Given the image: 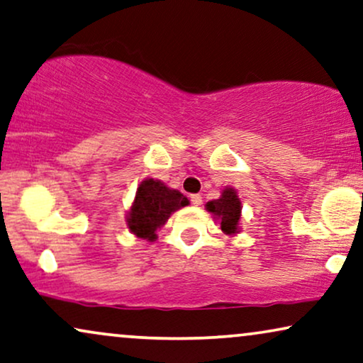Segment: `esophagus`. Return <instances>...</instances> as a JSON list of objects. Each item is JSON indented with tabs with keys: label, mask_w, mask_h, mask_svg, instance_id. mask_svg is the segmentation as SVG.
<instances>
[{
	"label": "esophagus",
	"mask_w": 363,
	"mask_h": 363,
	"mask_svg": "<svg viewBox=\"0 0 363 363\" xmlns=\"http://www.w3.org/2000/svg\"><path fill=\"white\" fill-rule=\"evenodd\" d=\"M191 202H192V204H194V206H201V204H202V197H201L199 194H192V196H191Z\"/></svg>",
	"instance_id": "esophagus-1"
}]
</instances>
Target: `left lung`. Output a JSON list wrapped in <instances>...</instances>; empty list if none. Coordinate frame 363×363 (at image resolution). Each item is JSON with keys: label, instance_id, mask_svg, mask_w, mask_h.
<instances>
[{"label": "left lung", "instance_id": "1", "mask_svg": "<svg viewBox=\"0 0 363 363\" xmlns=\"http://www.w3.org/2000/svg\"><path fill=\"white\" fill-rule=\"evenodd\" d=\"M206 209L211 214L216 216V219L220 220V229L225 232L227 235H234L239 232V220H240V201L238 192L232 187H225L222 191V196L219 199H214L207 202Z\"/></svg>", "mask_w": 363, "mask_h": 363}]
</instances>
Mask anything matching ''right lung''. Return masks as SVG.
Instances as JSON below:
<instances>
[{
    "label": "right lung",
    "instance_id": "add662e5",
    "mask_svg": "<svg viewBox=\"0 0 363 363\" xmlns=\"http://www.w3.org/2000/svg\"><path fill=\"white\" fill-rule=\"evenodd\" d=\"M189 204L187 197L176 189H169L161 181L146 179L139 184L136 197L128 214V227L138 238L152 240L156 230L166 224L169 216Z\"/></svg>",
    "mask_w": 363,
    "mask_h": 363
}]
</instances>
